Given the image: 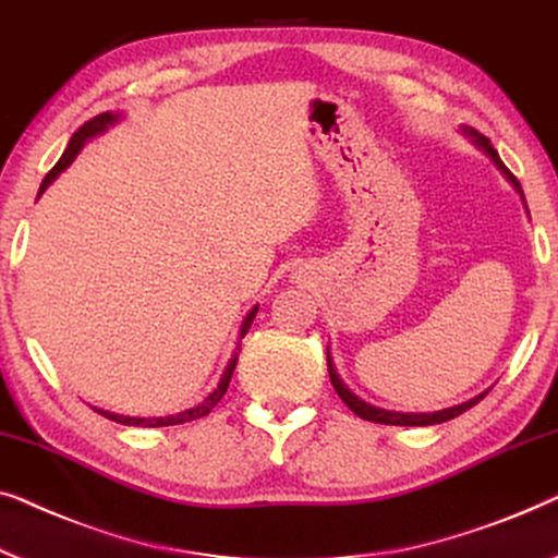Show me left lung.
Here are the masks:
<instances>
[{"label": "left lung", "instance_id": "1", "mask_svg": "<svg viewBox=\"0 0 558 558\" xmlns=\"http://www.w3.org/2000/svg\"><path fill=\"white\" fill-rule=\"evenodd\" d=\"M465 131L470 133V136H473V138L477 141V146H481V148H485V151H488L490 159L498 163V169L504 171V174L508 177V182H513V186H515L518 192H521V197H523V190H521V184H518V179L511 174V169H508L506 163L500 161V156H498L496 148H493L490 141L485 138L483 133H477L475 129H465ZM326 361H328V376H331V384H333L336 395H339V397L343 399V402H347L349 410L354 412V414H359L361 420H368V422H379V425H399V427H425V425H439V422H447V420L458 417V414H462V412H468L470 407L477 404V402H481V399L485 397V395H481V397L470 399V402H465V404L450 407V410L433 412V414H399V412L376 410V407L366 404V402H361L359 397H354V395H351V391H349L347 387H343V381L339 379V374H336V368H333V364H331V356H326Z\"/></svg>", "mask_w": 558, "mask_h": 558}]
</instances>
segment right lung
Masks as SVG:
<instances>
[{"label":"right lung","mask_w":558,"mask_h":558,"mask_svg":"<svg viewBox=\"0 0 558 558\" xmlns=\"http://www.w3.org/2000/svg\"><path fill=\"white\" fill-rule=\"evenodd\" d=\"M116 121H119V116H113V113H100V116H96V119L85 121V123L81 125V129H77V131L73 133V138H70V144H68V148H65V154L60 156V161L54 163V167H52L50 171H47V177L43 179V184H40V194L47 190V186H50V184L54 182V179H58V174H60L62 169H68L70 163H73L75 156L81 154V148H83L85 141H88L90 136H96V133H100V131H106L108 125L116 123ZM255 313H257V308H253V311L247 313L245 324H242V328H240V341L245 339V333L250 331V326H253ZM234 366H238V354H234V356L230 359V364H227L222 379H219V384H217V389L211 391V395H209L207 399H204L202 404L192 407V410H184V412H179V414H169V417H151V420H146V417H123V414H111V412H104V410H98V414H104V417L113 420V422H121V425H136V427H169V425H184V422L207 417V414H209L211 410H215V404L219 402V399L225 397L227 387H230V379H232Z\"/></svg>","instance_id":"obj_1"}]
</instances>
